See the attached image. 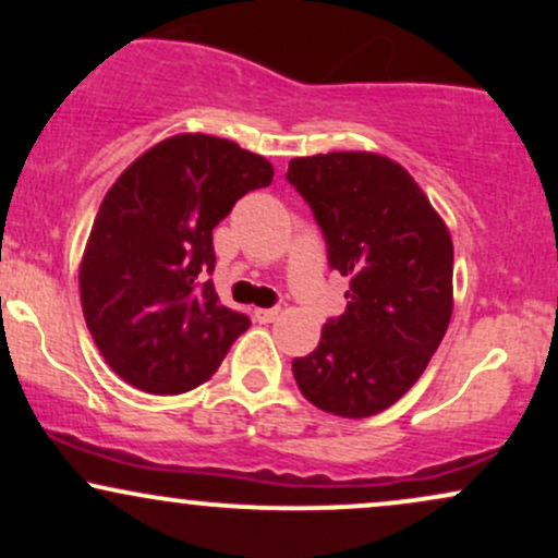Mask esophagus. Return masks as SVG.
<instances>
[{
	"label": "esophagus",
	"mask_w": 558,
	"mask_h": 558,
	"mask_svg": "<svg viewBox=\"0 0 558 558\" xmlns=\"http://www.w3.org/2000/svg\"><path fill=\"white\" fill-rule=\"evenodd\" d=\"M280 317V310H254V319L257 323H275Z\"/></svg>",
	"instance_id": "obj_1"
}]
</instances>
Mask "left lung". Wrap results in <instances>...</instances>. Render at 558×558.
<instances>
[{"instance_id":"8db88e82","label":"left lung","mask_w":558,"mask_h":558,"mask_svg":"<svg viewBox=\"0 0 558 558\" xmlns=\"http://www.w3.org/2000/svg\"><path fill=\"white\" fill-rule=\"evenodd\" d=\"M288 181L323 228L345 312L293 360L306 401L362 420L393 407L444 341L453 312V243L414 178L375 151L296 157Z\"/></svg>"}]
</instances>
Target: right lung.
<instances>
[{"label": "right lung", "mask_w": 558, "mask_h": 558, "mask_svg": "<svg viewBox=\"0 0 558 558\" xmlns=\"http://www.w3.org/2000/svg\"><path fill=\"white\" fill-rule=\"evenodd\" d=\"M272 175L235 141L178 133L107 191L81 259V306L96 349L133 388L172 396L202 386L252 325L198 275L215 270L217 222Z\"/></svg>", "instance_id": "obj_1"}]
</instances>
